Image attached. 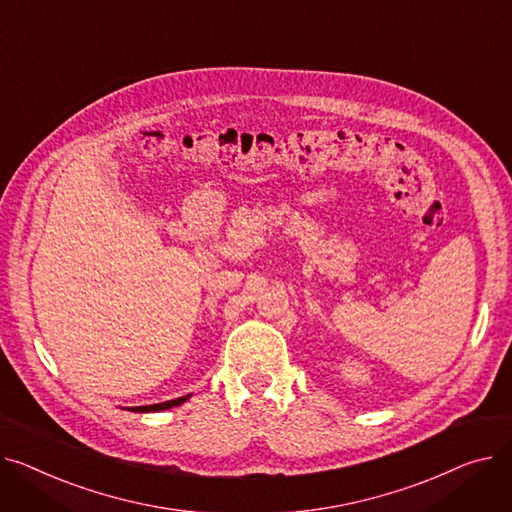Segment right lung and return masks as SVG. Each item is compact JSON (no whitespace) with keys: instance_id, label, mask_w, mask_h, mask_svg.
<instances>
[{"instance_id":"obj_1","label":"right lung","mask_w":512,"mask_h":512,"mask_svg":"<svg viewBox=\"0 0 512 512\" xmlns=\"http://www.w3.org/2000/svg\"><path fill=\"white\" fill-rule=\"evenodd\" d=\"M192 395H186V397H177L173 401H165V403H157V405H142V407H130V411H138V413H150V411H165V409H171V407H177L182 405L190 399Z\"/></svg>"}]
</instances>
